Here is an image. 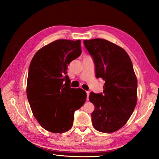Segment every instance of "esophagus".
Wrapping results in <instances>:
<instances>
[{
    "instance_id": "34e87169",
    "label": "esophagus",
    "mask_w": 159,
    "mask_h": 159,
    "mask_svg": "<svg viewBox=\"0 0 159 159\" xmlns=\"http://www.w3.org/2000/svg\"><path fill=\"white\" fill-rule=\"evenodd\" d=\"M86 93H87V100L89 99V91H86Z\"/></svg>"
}]
</instances>
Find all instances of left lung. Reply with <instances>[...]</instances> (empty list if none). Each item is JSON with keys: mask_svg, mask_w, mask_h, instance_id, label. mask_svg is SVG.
Wrapping results in <instances>:
<instances>
[{"mask_svg": "<svg viewBox=\"0 0 159 159\" xmlns=\"http://www.w3.org/2000/svg\"><path fill=\"white\" fill-rule=\"evenodd\" d=\"M84 44L92 57L95 76L105 81L103 93L91 92L89 101L93 127L113 133L126 124L137 102V80L131 58L122 48L108 40L95 38Z\"/></svg>", "mask_w": 159, "mask_h": 159, "instance_id": "1", "label": "left lung"}]
</instances>
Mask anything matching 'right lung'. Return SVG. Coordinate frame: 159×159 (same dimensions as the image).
Returning <instances> with one entry per match:
<instances>
[{"label":"right lung","mask_w":159,"mask_h":159,"mask_svg":"<svg viewBox=\"0 0 159 159\" xmlns=\"http://www.w3.org/2000/svg\"><path fill=\"white\" fill-rule=\"evenodd\" d=\"M81 54V41L57 40L38 50L28 70L26 95L38 122L52 133H64L73 125L75 111L87 94L70 88L68 65Z\"/></svg>","instance_id":"obj_1"}]
</instances>
